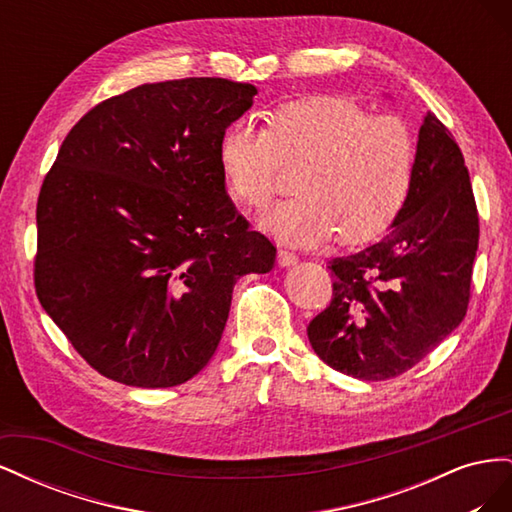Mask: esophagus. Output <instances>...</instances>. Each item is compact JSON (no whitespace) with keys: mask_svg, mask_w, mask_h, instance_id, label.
Here are the masks:
<instances>
[{"mask_svg":"<svg viewBox=\"0 0 512 512\" xmlns=\"http://www.w3.org/2000/svg\"><path fill=\"white\" fill-rule=\"evenodd\" d=\"M277 258H280V265L282 267H292V265H297V262H299V256L294 254V252H290V250H280Z\"/></svg>","mask_w":512,"mask_h":512,"instance_id":"34e87169","label":"esophagus"}]
</instances>
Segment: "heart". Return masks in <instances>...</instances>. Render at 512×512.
<instances>
[{"label": "heart", "instance_id": "obj_1", "mask_svg": "<svg viewBox=\"0 0 512 512\" xmlns=\"http://www.w3.org/2000/svg\"><path fill=\"white\" fill-rule=\"evenodd\" d=\"M224 188L237 205L262 211L299 168L301 196L262 222L275 239L314 245L365 243L389 228L412 190L416 141L399 115H371L346 96H307L265 115L262 130L235 123L218 145Z\"/></svg>", "mask_w": 512, "mask_h": 512}]
</instances>
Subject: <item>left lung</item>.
Here are the masks:
<instances>
[{"label":"left lung","mask_w":512,"mask_h":512,"mask_svg":"<svg viewBox=\"0 0 512 512\" xmlns=\"http://www.w3.org/2000/svg\"><path fill=\"white\" fill-rule=\"evenodd\" d=\"M476 250L478 211L463 153L427 113L404 209L382 241L329 262L333 299L309 322V344L346 376H401L466 316Z\"/></svg>","instance_id":"1"}]
</instances>
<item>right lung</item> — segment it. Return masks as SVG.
<instances>
[{"mask_svg": "<svg viewBox=\"0 0 512 512\" xmlns=\"http://www.w3.org/2000/svg\"><path fill=\"white\" fill-rule=\"evenodd\" d=\"M256 87L147 83L91 108L46 173L36 294L98 374L141 389L194 378L218 348L245 273L275 245L226 194L218 145Z\"/></svg>", "mask_w": 512, "mask_h": 512, "instance_id": "add662e5", "label": "right lung"}]
</instances>
